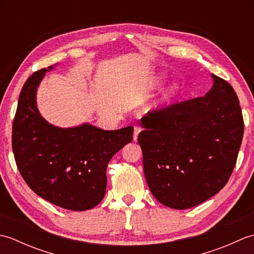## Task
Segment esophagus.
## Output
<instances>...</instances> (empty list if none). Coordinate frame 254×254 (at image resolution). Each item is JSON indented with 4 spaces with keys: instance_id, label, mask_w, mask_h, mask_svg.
<instances>
[{
    "instance_id": "1",
    "label": "esophagus",
    "mask_w": 254,
    "mask_h": 254,
    "mask_svg": "<svg viewBox=\"0 0 254 254\" xmlns=\"http://www.w3.org/2000/svg\"><path fill=\"white\" fill-rule=\"evenodd\" d=\"M142 131V128L139 127H134V133H133V141H137V137H138V134L139 132Z\"/></svg>"
}]
</instances>
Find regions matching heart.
Wrapping results in <instances>:
<instances>
[{"label":"heart","instance_id":"heart-1","mask_svg":"<svg viewBox=\"0 0 254 254\" xmlns=\"http://www.w3.org/2000/svg\"><path fill=\"white\" fill-rule=\"evenodd\" d=\"M159 78L156 80V82L157 83H159ZM177 93H178V87L177 86H172V87L167 91L166 93V95L164 96V98H163V104L164 105H168V104H170V102L175 99V97L177 96Z\"/></svg>","mask_w":254,"mask_h":254}]
</instances>
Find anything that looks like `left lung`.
I'll use <instances>...</instances> for the list:
<instances>
[{
    "label": "left lung",
    "mask_w": 254,
    "mask_h": 254,
    "mask_svg": "<svg viewBox=\"0 0 254 254\" xmlns=\"http://www.w3.org/2000/svg\"><path fill=\"white\" fill-rule=\"evenodd\" d=\"M203 97L149 111L137 141L149 190L165 206L190 208L219 192L233 172L244 136L239 99L212 74Z\"/></svg>",
    "instance_id": "left-lung-1"
}]
</instances>
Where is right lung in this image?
<instances>
[{"label":"right lung","instance_id":"1","mask_svg":"<svg viewBox=\"0 0 254 254\" xmlns=\"http://www.w3.org/2000/svg\"><path fill=\"white\" fill-rule=\"evenodd\" d=\"M52 68L35 72L21 88L12 131L15 161L40 197L69 210L90 209L104 198L107 165L132 142L133 127L106 131L89 123L63 128L47 122L38 110L36 95Z\"/></svg>","mask_w":254,"mask_h":254}]
</instances>
